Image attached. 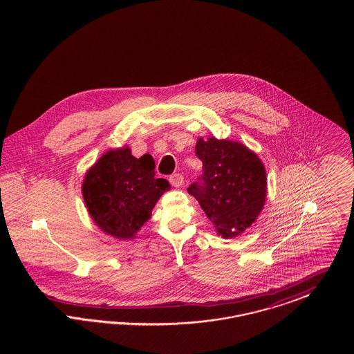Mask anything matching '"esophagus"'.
Here are the masks:
<instances>
[{"label":"esophagus","instance_id":"obj_1","mask_svg":"<svg viewBox=\"0 0 354 354\" xmlns=\"http://www.w3.org/2000/svg\"><path fill=\"white\" fill-rule=\"evenodd\" d=\"M169 183L174 185V187L179 188V187H182V185H185V178H183V175H180V174H174V175L169 176Z\"/></svg>","mask_w":354,"mask_h":354}]
</instances>
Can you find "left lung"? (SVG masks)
I'll return each instance as SVG.
<instances>
[{
	"mask_svg": "<svg viewBox=\"0 0 354 354\" xmlns=\"http://www.w3.org/2000/svg\"><path fill=\"white\" fill-rule=\"evenodd\" d=\"M196 155L203 175L187 188L228 239L241 235L261 212L267 196V174L259 156L240 142L199 138Z\"/></svg>",
	"mask_w": 354,
	"mask_h": 354,
	"instance_id": "obj_1",
	"label": "left lung"
}]
</instances>
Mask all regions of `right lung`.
Instances as JSON below:
<instances>
[{"label":"right lung","instance_id":"right-lung-1","mask_svg":"<svg viewBox=\"0 0 354 354\" xmlns=\"http://www.w3.org/2000/svg\"><path fill=\"white\" fill-rule=\"evenodd\" d=\"M169 187L166 179L155 178L150 153L138 159L126 146L102 155L87 171L82 194L91 219L102 231L127 240L151 218L152 208Z\"/></svg>","mask_w":354,"mask_h":354}]
</instances>
